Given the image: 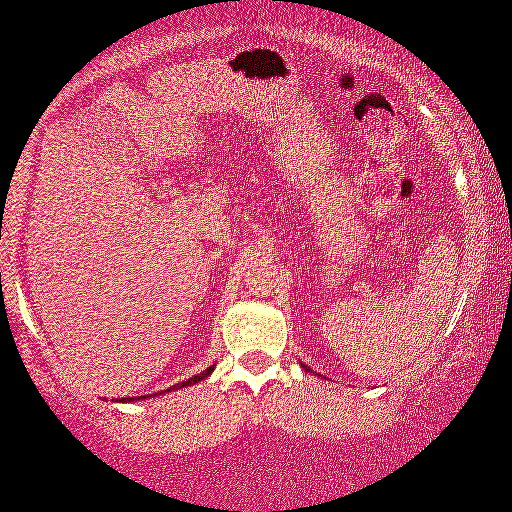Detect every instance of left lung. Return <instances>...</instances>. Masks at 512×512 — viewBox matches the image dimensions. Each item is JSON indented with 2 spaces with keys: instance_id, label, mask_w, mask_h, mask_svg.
Instances as JSON below:
<instances>
[{
  "instance_id": "left-lung-1",
  "label": "left lung",
  "mask_w": 512,
  "mask_h": 512,
  "mask_svg": "<svg viewBox=\"0 0 512 512\" xmlns=\"http://www.w3.org/2000/svg\"><path fill=\"white\" fill-rule=\"evenodd\" d=\"M304 370H306V372H311V367H306V365H304Z\"/></svg>"
}]
</instances>
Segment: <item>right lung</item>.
<instances>
[{
    "mask_svg": "<svg viewBox=\"0 0 512 512\" xmlns=\"http://www.w3.org/2000/svg\"><path fill=\"white\" fill-rule=\"evenodd\" d=\"M213 372V367H208V370L206 372H201V374H197V376H192V379H188V381H183V383H177V385H174V388H186V385H192V383H199V381H204L206 379V376L208 374H211Z\"/></svg>",
    "mask_w": 512,
    "mask_h": 512,
    "instance_id": "right-lung-1",
    "label": "right lung"
}]
</instances>
